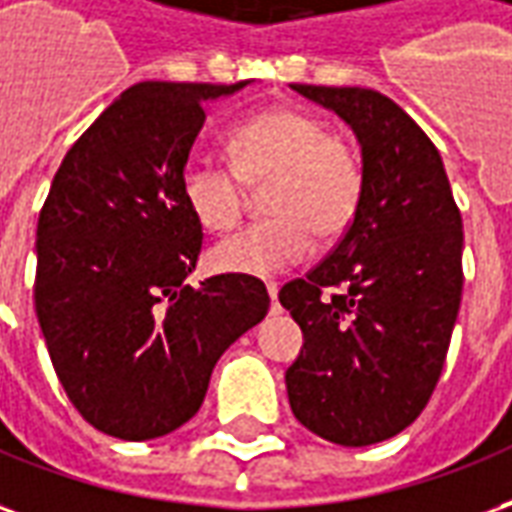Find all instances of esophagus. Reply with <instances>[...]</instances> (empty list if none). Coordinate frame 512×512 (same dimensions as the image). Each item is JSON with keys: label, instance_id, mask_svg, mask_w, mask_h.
<instances>
[{"label": "esophagus", "instance_id": "1", "mask_svg": "<svg viewBox=\"0 0 512 512\" xmlns=\"http://www.w3.org/2000/svg\"><path fill=\"white\" fill-rule=\"evenodd\" d=\"M266 291H268V296H271V305H277V293H280V285H277V282H268Z\"/></svg>", "mask_w": 512, "mask_h": 512}]
</instances>
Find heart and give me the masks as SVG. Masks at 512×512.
Listing matches in <instances>:
<instances>
[{"label":"heart","mask_w":512,"mask_h":512,"mask_svg":"<svg viewBox=\"0 0 512 512\" xmlns=\"http://www.w3.org/2000/svg\"><path fill=\"white\" fill-rule=\"evenodd\" d=\"M232 166L194 155L180 177L191 216L207 232L230 230L246 205V185H265L266 221L246 224L213 246L210 263L227 274H277L302 263L316 235L338 238L355 221L363 160L355 144L305 110H271L230 135Z\"/></svg>","instance_id":"1"}]
</instances>
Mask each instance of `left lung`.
Segmentation results:
<instances>
[{
    "label": "left lung",
    "mask_w": 512,
    "mask_h": 512,
    "mask_svg": "<svg viewBox=\"0 0 512 512\" xmlns=\"http://www.w3.org/2000/svg\"><path fill=\"white\" fill-rule=\"evenodd\" d=\"M291 88L352 127L366 182L338 246L282 285L305 335L288 402L318 438L368 446L410 427L438 385L463 293V219L438 149L393 99Z\"/></svg>",
    "instance_id": "8db88e82"
}]
</instances>
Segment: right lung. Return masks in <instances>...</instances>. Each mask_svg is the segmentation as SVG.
<instances>
[{"instance_id": "obj_1", "label": "right lung", "mask_w": 512, "mask_h": 512, "mask_svg": "<svg viewBox=\"0 0 512 512\" xmlns=\"http://www.w3.org/2000/svg\"><path fill=\"white\" fill-rule=\"evenodd\" d=\"M138 82L105 107L57 169L38 219L35 313L63 391L121 441L196 416L219 357L268 313L249 274L191 288L202 227L180 177L205 102L246 88Z\"/></svg>"}]
</instances>
